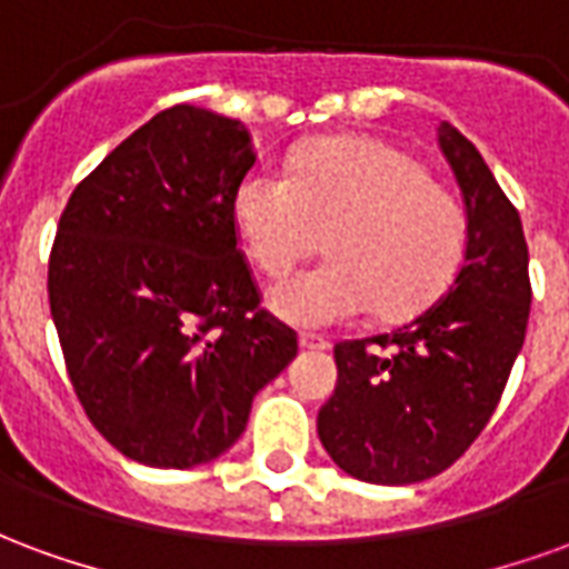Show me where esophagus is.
Segmentation results:
<instances>
[{"label":"esophagus","instance_id":"34e87169","mask_svg":"<svg viewBox=\"0 0 569 569\" xmlns=\"http://www.w3.org/2000/svg\"><path fill=\"white\" fill-rule=\"evenodd\" d=\"M298 347H301V350H329V341H322V338H313V335H301V338H298Z\"/></svg>","mask_w":569,"mask_h":569}]
</instances>
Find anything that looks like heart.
Masks as SVG:
<instances>
[{"label": "heart", "mask_w": 569, "mask_h": 569, "mask_svg": "<svg viewBox=\"0 0 569 569\" xmlns=\"http://www.w3.org/2000/svg\"><path fill=\"white\" fill-rule=\"evenodd\" d=\"M234 219L264 273H283L326 234V264L268 289V310L301 329H326L375 310L406 320L451 283L466 249V216L408 151L366 137L322 142L292 173L249 170Z\"/></svg>", "instance_id": "b5f03b06"}]
</instances>
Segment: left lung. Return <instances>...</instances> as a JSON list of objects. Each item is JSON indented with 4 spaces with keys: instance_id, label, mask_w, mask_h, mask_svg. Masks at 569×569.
I'll return each mask as SVG.
<instances>
[{
    "instance_id": "left-lung-1",
    "label": "left lung",
    "mask_w": 569,
    "mask_h": 569,
    "mask_svg": "<svg viewBox=\"0 0 569 569\" xmlns=\"http://www.w3.org/2000/svg\"><path fill=\"white\" fill-rule=\"evenodd\" d=\"M439 149L463 191V264L411 322L335 347L338 383L317 415L329 457L371 485L445 472L485 429L525 345L530 277L518 210L448 121L439 124Z\"/></svg>"
}]
</instances>
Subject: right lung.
Masks as SVG:
<instances>
[{
    "label": "right lung",
    "mask_w": 569,
    "mask_h": 569,
    "mask_svg": "<svg viewBox=\"0 0 569 569\" xmlns=\"http://www.w3.org/2000/svg\"><path fill=\"white\" fill-rule=\"evenodd\" d=\"M249 130L173 106L81 182L48 261L69 381L103 439L137 463H212L298 341L259 310L234 231Z\"/></svg>",
    "instance_id": "obj_1"
}]
</instances>
